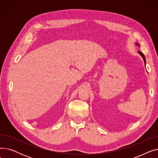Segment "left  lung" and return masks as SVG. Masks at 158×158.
Instances as JSON below:
<instances>
[{"label": "left lung", "mask_w": 158, "mask_h": 158, "mask_svg": "<svg viewBox=\"0 0 158 158\" xmlns=\"http://www.w3.org/2000/svg\"><path fill=\"white\" fill-rule=\"evenodd\" d=\"M136 45H139L138 44H136ZM138 53L141 55V56H142V57H143V61H144V63H145V62H146V60H145V56H144V54L142 52H141V51H138Z\"/></svg>", "instance_id": "obj_1"}]
</instances>
